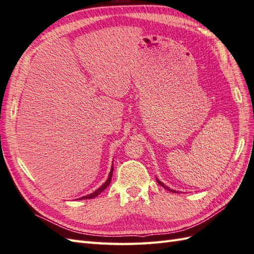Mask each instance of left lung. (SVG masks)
<instances>
[{"label":"left lung","mask_w":254,"mask_h":254,"mask_svg":"<svg viewBox=\"0 0 254 254\" xmlns=\"http://www.w3.org/2000/svg\"><path fill=\"white\" fill-rule=\"evenodd\" d=\"M157 181H158V184H159L160 186H162V187H163V188H165V189H166V190H168V191H171V192H176V191H173V190H171V189H170V188H168V187L164 186V184H163V183H161V181H160V180H158V179H157Z\"/></svg>","instance_id":"1"}]
</instances>
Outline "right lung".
<instances>
[{
  "label": "right lung",
  "mask_w": 254,
  "mask_h": 254,
  "mask_svg": "<svg viewBox=\"0 0 254 254\" xmlns=\"http://www.w3.org/2000/svg\"><path fill=\"white\" fill-rule=\"evenodd\" d=\"M113 172H114V167H112V170H110V173H109V176H108V179L106 180V183L104 184V185H102L99 189H97L96 191H94L93 193H91V194H89V195H87V196H82L81 198H79V199H87V198H94V197H96L97 195H99L100 193H102L104 190L106 189V188L109 186V184H110V181H112V176H113Z\"/></svg>",
  "instance_id": "1"
}]
</instances>
